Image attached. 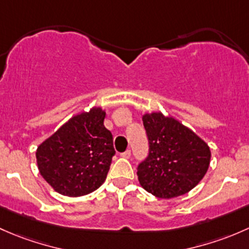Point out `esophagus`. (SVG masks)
<instances>
[{"instance_id":"esophagus-1","label":"esophagus","mask_w":249,"mask_h":249,"mask_svg":"<svg viewBox=\"0 0 249 249\" xmlns=\"http://www.w3.org/2000/svg\"><path fill=\"white\" fill-rule=\"evenodd\" d=\"M121 157H124V158H125V160H128V158L130 157V151L129 150L124 151V153H121Z\"/></svg>"}]
</instances>
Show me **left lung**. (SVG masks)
<instances>
[{
	"instance_id": "left-lung-1",
	"label": "left lung",
	"mask_w": 249,
	"mask_h": 249,
	"mask_svg": "<svg viewBox=\"0 0 249 249\" xmlns=\"http://www.w3.org/2000/svg\"><path fill=\"white\" fill-rule=\"evenodd\" d=\"M150 153L138 166L146 192L162 199L183 196L202 180L211 160L209 145L192 129L160 111L142 116Z\"/></svg>"
}]
</instances>
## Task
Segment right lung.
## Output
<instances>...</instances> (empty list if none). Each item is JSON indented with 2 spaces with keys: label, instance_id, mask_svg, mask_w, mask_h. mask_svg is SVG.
I'll return each instance as SVG.
<instances>
[{
  "label": "right lung",
  "instance_id": "add662e5",
  "mask_svg": "<svg viewBox=\"0 0 249 249\" xmlns=\"http://www.w3.org/2000/svg\"><path fill=\"white\" fill-rule=\"evenodd\" d=\"M106 110L92 107L74 115L36 151L38 170L57 193L86 196L102 186L115 155Z\"/></svg>",
  "mask_w": 249,
  "mask_h": 249
}]
</instances>
